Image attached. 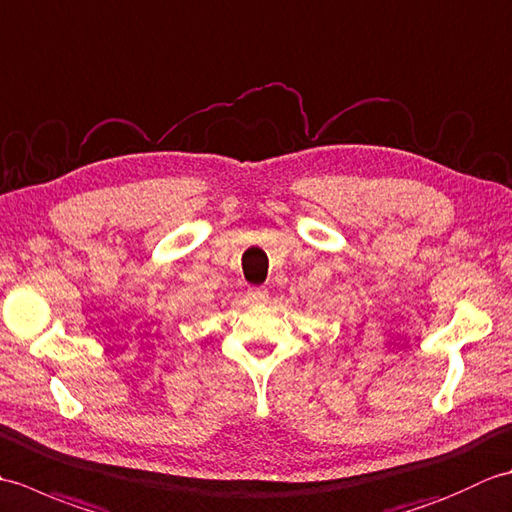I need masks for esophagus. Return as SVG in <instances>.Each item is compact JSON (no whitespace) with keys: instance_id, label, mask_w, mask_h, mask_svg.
Returning <instances> with one entry per match:
<instances>
[{"instance_id":"obj_1","label":"esophagus","mask_w":512,"mask_h":512,"mask_svg":"<svg viewBox=\"0 0 512 512\" xmlns=\"http://www.w3.org/2000/svg\"><path fill=\"white\" fill-rule=\"evenodd\" d=\"M248 297H250V299H255V301H262V299H266V297H268V290H266V288H262V286H257V288H248Z\"/></svg>"}]
</instances>
